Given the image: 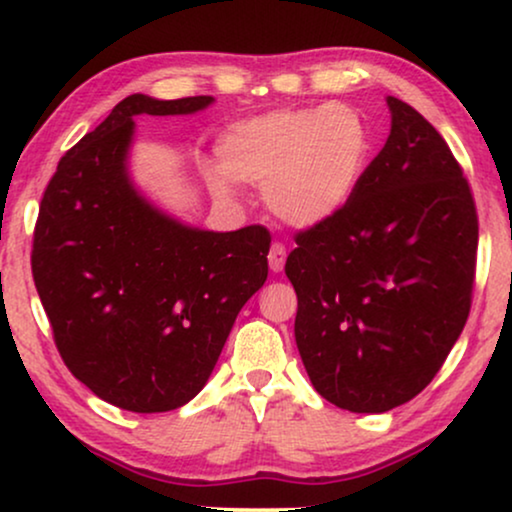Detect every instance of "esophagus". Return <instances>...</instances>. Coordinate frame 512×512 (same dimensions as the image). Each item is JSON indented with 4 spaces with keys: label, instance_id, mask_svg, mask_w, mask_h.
<instances>
[{
    "label": "esophagus",
    "instance_id": "obj_1",
    "mask_svg": "<svg viewBox=\"0 0 512 512\" xmlns=\"http://www.w3.org/2000/svg\"><path fill=\"white\" fill-rule=\"evenodd\" d=\"M268 263L272 272H282L284 263H286V247L282 242H272L270 254H268Z\"/></svg>",
    "mask_w": 512,
    "mask_h": 512
}]
</instances>
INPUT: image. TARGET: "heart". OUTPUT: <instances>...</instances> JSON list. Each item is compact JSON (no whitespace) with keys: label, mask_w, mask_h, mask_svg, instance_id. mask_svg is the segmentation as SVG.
Segmentation results:
<instances>
[{"label":"heart","mask_w":512,"mask_h":512,"mask_svg":"<svg viewBox=\"0 0 512 512\" xmlns=\"http://www.w3.org/2000/svg\"><path fill=\"white\" fill-rule=\"evenodd\" d=\"M216 156L230 179L263 186L277 219L310 228L354 195L368 165L370 130L347 104L279 109L230 125Z\"/></svg>","instance_id":"1"}]
</instances>
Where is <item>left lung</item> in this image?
<instances>
[{"label": "left lung", "mask_w": 512, "mask_h": 512, "mask_svg": "<svg viewBox=\"0 0 512 512\" xmlns=\"http://www.w3.org/2000/svg\"><path fill=\"white\" fill-rule=\"evenodd\" d=\"M391 135L347 205L296 233V345L326 401L387 412L429 384L471 312L478 212L450 146L387 97Z\"/></svg>", "instance_id": "left-lung-1"}]
</instances>
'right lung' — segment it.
<instances>
[{
  "mask_svg": "<svg viewBox=\"0 0 512 512\" xmlns=\"http://www.w3.org/2000/svg\"><path fill=\"white\" fill-rule=\"evenodd\" d=\"M212 102L125 97L60 158L41 198L32 277L55 347L116 408L167 412L191 401L268 279V228H188L151 207L125 170L132 116L193 114Z\"/></svg>",
  "mask_w": 512,
  "mask_h": 512,
  "instance_id": "1",
  "label": "right lung"
}]
</instances>
